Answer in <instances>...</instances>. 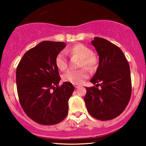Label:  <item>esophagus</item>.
Returning a JSON list of instances; mask_svg holds the SVG:
<instances>
[{"label":"esophagus","instance_id":"esophagus-1","mask_svg":"<svg viewBox=\"0 0 146 146\" xmlns=\"http://www.w3.org/2000/svg\"><path fill=\"white\" fill-rule=\"evenodd\" d=\"M74 86L75 88H78L80 87V86H79V85H78V84H74Z\"/></svg>","mask_w":146,"mask_h":146}]
</instances>
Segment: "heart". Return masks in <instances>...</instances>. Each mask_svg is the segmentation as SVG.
<instances>
[{
	"label": "heart",
	"instance_id": "heart-1",
	"mask_svg": "<svg viewBox=\"0 0 146 146\" xmlns=\"http://www.w3.org/2000/svg\"><path fill=\"white\" fill-rule=\"evenodd\" d=\"M66 52L72 56H77L80 58V66H85L88 69L92 70L95 68L97 64V58L95 55L92 54L91 50L86 46L77 44L69 48L66 50ZM55 64L60 70H64L67 68V60L64 52H60L58 54L55 59ZM88 77V74L84 68L78 70L67 71L64 74L62 79L64 81L70 82L74 84H80Z\"/></svg>",
	"mask_w": 146,
	"mask_h": 146
}]
</instances>
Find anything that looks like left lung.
<instances>
[{"label": "left lung", "instance_id": "left-lung-1", "mask_svg": "<svg viewBox=\"0 0 146 146\" xmlns=\"http://www.w3.org/2000/svg\"><path fill=\"white\" fill-rule=\"evenodd\" d=\"M99 56V65L90 82L96 87H86L84 102L88 111L100 120H110L123 112L131 93L130 70L123 52L116 45L102 38L91 41ZM100 82L101 88H96Z\"/></svg>", "mask_w": 146, "mask_h": 146}]
</instances>
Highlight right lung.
<instances>
[{"instance_id":"add662e5","label":"right lung","mask_w":146,"mask_h":146,"mask_svg":"<svg viewBox=\"0 0 146 146\" xmlns=\"http://www.w3.org/2000/svg\"><path fill=\"white\" fill-rule=\"evenodd\" d=\"M66 46L61 42H41L24 54L17 68L20 103L26 114L40 124H56L68 112V100L74 87L68 82L58 86L60 77L55 64Z\"/></svg>"}]
</instances>
